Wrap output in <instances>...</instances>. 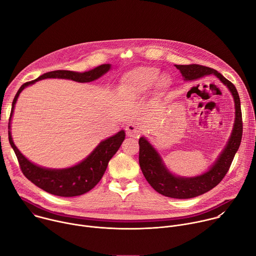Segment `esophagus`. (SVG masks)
Here are the masks:
<instances>
[{"mask_svg":"<svg viewBox=\"0 0 256 256\" xmlns=\"http://www.w3.org/2000/svg\"><path fill=\"white\" fill-rule=\"evenodd\" d=\"M126 134L128 136H132V138H136L140 134V124L136 122H130L126 126Z\"/></svg>","mask_w":256,"mask_h":256,"instance_id":"34e87169","label":"esophagus"}]
</instances>
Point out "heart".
Wrapping results in <instances>:
<instances>
[{"label": "heart", "mask_w": 256, "mask_h": 256, "mask_svg": "<svg viewBox=\"0 0 256 256\" xmlns=\"http://www.w3.org/2000/svg\"><path fill=\"white\" fill-rule=\"evenodd\" d=\"M159 68L154 66L134 68L120 78L118 91L126 99L136 100L147 93L154 82L157 91L163 93L171 85V79L167 75L159 76Z\"/></svg>", "instance_id": "heart-1"}]
</instances>
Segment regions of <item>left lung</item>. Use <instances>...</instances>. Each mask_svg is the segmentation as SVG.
I'll use <instances>...</instances> for the list:
<instances>
[{
    "label": "left lung",
    "mask_w": 256,
    "mask_h": 256,
    "mask_svg": "<svg viewBox=\"0 0 256 256\" xmlns=\"http://www.w3.org/2000/svg\"><path fill=\"white\" fill-rule=\"evenodd\" d=\"M184 81H194L214 75L231 92L235 103V120L231 136L216 160L202 174L186 177L169 171L162 157L144 136L140 138L138 163L149 184L159 194L172 198H192L204 194L216 186L227 174L242 138V114L240 98L236 87L218 70L200 64H175Z\"/></svg>",
    "instance_id": "obj_1"
}]
</instances>
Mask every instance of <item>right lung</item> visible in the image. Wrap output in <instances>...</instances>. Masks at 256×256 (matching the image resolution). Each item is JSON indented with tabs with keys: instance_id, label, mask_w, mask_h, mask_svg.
Listing matches in <instances>:
<instances>
[{
	"instance_id": "obj_1",
	"label": "right lung",
	"mask_w": 256,
	"mask_h": 256,
	"mask_svg": "<svg viewBox=\"0 0 256 256\" xmlns=\"http://www.w3.org/2000/svg\"><path fill=\"white\" fill-rule=\"evenodd\" d=\"M112 68L110 64H104L88 72H78L72 70H52L46 72L38 79L23 84L18 90L12 103V110L9 120V142L13 148L20 168L25 177L36 186L44 192L58 196H77L91 190L102 178L109 160L118 151L126 138L124 130L114 136L100 142L97 147L80 163L62 169L46 168L29 161L15 146L11 134V120L14 114L15 104L20 93L28 86L44 79H66L80 83L92 82L103 76Z\"/></svg>"
}]
</instances>
